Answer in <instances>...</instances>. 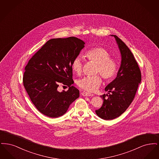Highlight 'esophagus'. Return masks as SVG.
Segmentation results:
<instances>
[{"instance_id":"34e87169","label":"esophagus","mask_w":159,"mask_h":159,"mask_svg":"<svg viewBox=\"0 0 159 159\" xmlns=\"http://www.w3.org/2000/svg\"><path fill=\"white\" fill-rule=\"evenodd\" d=\"M82 95H83V97H92V96H93V94L89 93V92H83L82 93Z\"/></svg>"}]
</instances>
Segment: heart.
<instances>
[{
	"instance_id": "1",
	"label": "heart",
	"mask_w": 159,
	"mask_h": 159,
	"mask_svg": "<svg viewBox=\"0 0 159 159\" xmlns=\"http://www.w3.org/2000/svg\"><path fill=\"white\" fill-rule=\"evenodd\" d=\"M84 57L92 62L97 64L95 73L100 74L106 81H110L116 75L118 71V62L110 57V53L105 48L97 46L88 50ZM71 68L74 73L80 75L82 71L83 62L80 57H76L71 62ZM102 78L99 75L84 77L80 79L78 86L84 91L94 92L98 89L102 83Z\"/></svg>"
}]
</instances>
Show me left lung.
Here are the masks:
<instances>
[{
  "mask_svg": "<svg viewBox=\"0 0 159 159\" xmlns=\"http://www.w3.org/2000/svg\"><path fill=\"white\" fill-rule=\"evenodd\" d=\"M114 36L121 53V65L116 78L105 88L108 94L100 96L104 102L102 107L95 111L104 120L114 119L123 113L135 98L141 73L133 53L128 47L116 35Z\"/></svg>",
  "mask_w": 159,
  "mask_h": 159,
  "instance_id": "8db88e82",
  "label": "left lung"
}]
</instances>
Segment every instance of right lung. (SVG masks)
<instances>
[{
    "label": "right lung",
    "instance_id": "1",
    "mask_svg": "<svg viewBox=\"0 0 159 159\" xmlns=\"http://www.w3.org/2000/svg\"><path fill=\"white\" fill-rule=\"evenodd\" d=\"M83 40L75 38L52 39L29 61L23 76L24 86L38 110L56 118L66 113L70 105L79 97V91L71 86V62L84 48ZM60 84L68 91L60 93Z\"/></svg>",
    "mask_w": 159,
    "mask_h": 159
}]
</instances>
